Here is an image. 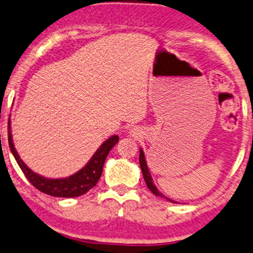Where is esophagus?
I'll return each mask as SVG.
<instances>
[{
	"label": "esophagus",
	"mask_w": 253,
	"mask_h": 253,
	"mask_svg": "<svg viewBox=\"0 0 253 253\" xmlns=\"http://www.w3.org/2000/svg\"><path fill=\"white\" fill-rule=\"evenodd\" d=\"M132 132H133V131H132Z\"/></svg>",
	"instance_id": "34e87169"
}]
</instances>
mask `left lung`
Returning <instances> with one entry per match:
<instances>
[{
	"label": "left lung",
	"instance_id": "1",
	"mask_svg": "<svg viewBox=\"0 0 253 253\" xmlns=\"http://www.w3.org/2000/svg\"><path fill=\"white\" fill-rule=\"evenodd\" d=\"M139 166H141V169H142V174H143V177H144V181H145V183H147L148 188L150 189L151 193H153V194H155L156 197H161V198H165V199H167L168 201H170V203H175V201H174V200H171V199H169V198H167V197H165V195H163L162 193L160 192L159 189L156 188V186L154 185V182H153V179H151L150 171H149V169H148L147 162H145L144 153H143V150H142V149H139Z\"/></svg>",
	"mask_w": 253,
	"mask_h": 253
}]
</instances>
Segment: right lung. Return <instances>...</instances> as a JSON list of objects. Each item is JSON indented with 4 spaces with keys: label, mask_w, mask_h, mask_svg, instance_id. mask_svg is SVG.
I'll use <instances>...</instances> for the list:
<instances>
[{
    "label": "right lung",
    "mask_w": 253,
    "mask_h": 253,
    "mask_svg": "<svg viewBox=\"0 0 253 253\" xmlns=\"http://www.w3.org/2000/svg\"><path fill=\"white\" fill-rule=\"evenodd\" d=\"M10 118L8 120V142L9 148H10L11 153L16 160L17 165L20 166L21 170L23 171L25 176L28 179L29 182L32 183L35 188L39 189L40 192L48 194L50 197L56 198H76L80 195L85 194L86 192L90 191L97 185L98 180L100 179L102 175L104 163H105L106 156L110 153V150L117 144L120 141L117 135L111 136V137L106 139L104 143L98 148V150L93 154L91 160L86 163L84 168L74 173L73 175L64 179H47V177L41 176L34 171L31 170L25 162L20 159L19 154L15 149L13 143V137H11V130H10Z\"/></svg>",
    "instance_id": "right-lung-1"
}]
</instances>
